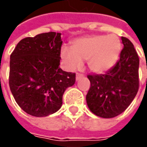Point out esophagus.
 I'll list each match as a JSON object with an SVG mask.
<instances>
[{"mask_svg":"<svg viewBox=\"0 0 147 147\" xmlns=\"http://www.w3.org/2000/svg\"><path fill=\"white\" fill-rule=\"evenodd\" d=\"M82 76H83V75H82V74H78V73L76 74V79L77 80H78V79H79L80 78H82Z\"/></svg>","mask_w":147,"mask_h":147,"instance_id":"esophagus-1","label":"esophagus"}]
</instances>
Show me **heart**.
I'll return each mask as SVG.
<instances>
[{"instance_id": "heart-1", "label": "heart", "mask_w": 147, "mask_h": 147, "mask_svg": "<svg viewBox=\"0 0 147 147\" xmlns=\"http://www.w3.org/2000/svg\"><path fill=\"white\" fill-rule=\"evenodd\" d=\"M122 42L115 34L92 35L76 39L72 47L64 46L60 57L69 70H75L88 60L89 69L96 74H103L114 67L119 58Z\"/></svg>"}]
</instances>
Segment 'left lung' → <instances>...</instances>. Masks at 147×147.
<instances>
[{
    "instance_id": "left-lung-1",
    "label": "left lung",
    "mask_w": 147,
    "mask_h": 147,
    "mask_svg": "<svg viewBox=\"0 0 147 147\" xmlns=\"http://www.w3.org/2000/svg\"><path fill=\"white\" fill-rule=\"evenodd\" d=\"M123 48L116 65L105 74L88 75V108L101 118H114L127 109L139 88V57L133 44L122 37Z\"/></svg>"
}]
</instances>
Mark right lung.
<instances>
[{"mask_svg": "<svg viewBox=\"0 0 147 147\" xmlns=\"http://www.w3.org/2000/svg\"><path fill=\"white\" fill-rule=\"evenodd\" d=\"M60 35L49 32L25 37L10 55L9 88L17 104L30 115L55 113L66 88L75 83L74 73L59 68Z\"/></svg>", "mask_w": 147, "mask_h": 147, "instance_id": "right-lung-1", "label": "right lung"}]
</instances>
